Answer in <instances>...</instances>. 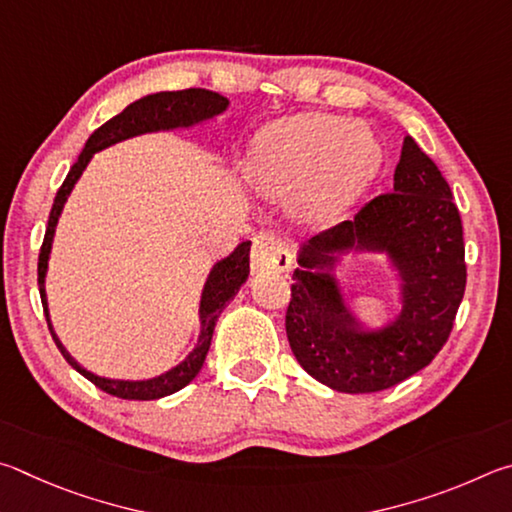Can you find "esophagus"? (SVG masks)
I'll return each instance as SVG.
<instances>
[{
	"instance_id": "1",
	"label": "esophagus",
	"mask_w": 512,
	"mask_h": 512,
	"mask_svg": "<svg viewBox=\"0 0 512 512\" xmlns=\"http://www.w3.org/2000/svg\"><path fill=\"white\" fill-rule=\"evenodd\" d=\"M292 265L290 249L274 233H258L251 249V270L254 272H285Z\"/></svg>"
}]
</instances>
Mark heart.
I'll return each instance as SVG.
<instances>
[{"instance_id":"1","label":"heart","mask_w":512,"mask_h":512,"mask_svg":"<svg viewBox=\"0 0 512 512\" xmlns=\"http://www.w3.org/2000/svg\"><path fill=\"white\" fill-rule=\"evenodd\" d=\"M378 161V141L355 121L301 114L263 132L247 177L267 195H301L310 218L330 220L362 191Z\"/></svg>"}]
</instances>
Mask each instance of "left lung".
I'll return each mask as SVG.
<instances>
[{"instance_id": "8db88e82", "label": "left lung", "mask_w": 512, "mask_h": 512, "mask_svg": "<svg viewBox=\"0 0 512 512\" xmlns=\"http://www.w3.org/2000/svg\"><path fill=\"white\" fill-rule=\"evenodd\" d=\"M351 250L384 253L399 272L403 308L382 329H364L343 301L334 267ZM297 263L285 330L303 371L342 393L396 387L441 351L465 292L463 224L450 184L405 137L393 191L303 242Z\"/></svg>"}]
</instances>
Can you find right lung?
Masks as SVG:
<instances>
[{"label":"right lung","instance_id":"right-lung-1","mask_svg":"<svg viewBox=\"0 0 512 512\" xmlns=\"http://www.w3.org/2000/svg\"><path fill=\"white\" fill-rule=\"evenodd\" d=\"M227 107H229L227 98L200 87L182 89V92H159V94H148L139 98V101H134L125 107L121 114L112 116L110 121L103 123L98 130H94L92 137L87 139L83 152H80L78 161L71 166L65 182H62V186L58 188L56 200H53L49 224H47V231H44V242L38 258V285H40L44 317H47L51 337L53 342H56L62 357H65V360L74 366L80 375H85L89 382H94L98 389L110 393V396L123 398V400H157V398L170 396V393H175L179 389H184L186 384L200 373L202 364L206 360V353H209L211 337H213L215 324H218L220 312L233 297H236L238 290L242 288V283H245L249 276L251 242L249 240L240 242V245L233 249L227 258H222V261L215 263L213 270L209 272V279L204 283L202 299H200V337H197L195 348L186 355L184 362H179L170 371L150 380H112V378H101V375L83 369V366H80L74 357L67 353V348L62 346L56 330L51 326L44 279H47L49 254H51L53 236H56V224H58L60 213L65 209L67 197L71 191H74V186L80 179V175H83V170L87 168L89 159H92L98 150L114 146V143L125 141L130 137H139V134H146V132L191 128V125L209 121L213 116L222 114Z\"/></svg>","mask_w":512,"mask_h":512}]
</instances>
